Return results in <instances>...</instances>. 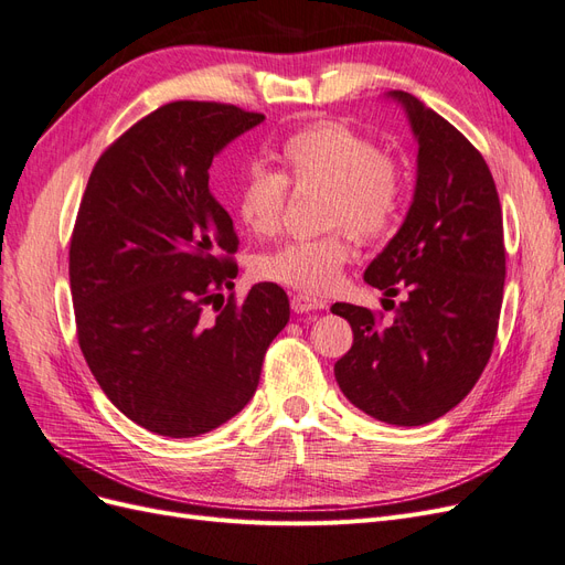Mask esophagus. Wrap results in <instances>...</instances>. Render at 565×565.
<instances>
[{"label": "esophagus", "mask_w": 565, "mask_h": 565, "mask_svg": "<svg viewBox=\"0 0 565 565\" xmlns=\"http://www.w3.org/2000/svg\"><path fill=\"white\" fill-rule=\"evenodd\" d=\"M292 309L295 313H309V311H320V309H328V303H324L322 299H316V297H309V295H295L292 297Z\"/></svg>", "instance_id": "esophagus-1"}]
</instances>
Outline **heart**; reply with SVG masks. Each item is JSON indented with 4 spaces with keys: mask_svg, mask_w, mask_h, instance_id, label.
Segmentation results:
<instances>
[{
    "mask_svg": "<svg viewBox=\"0 0 565 565\" xmlns=\"http://www.w3.org/2000/svg\"><path fill=\"white\" fill-rule=\"evenodd\" d=\"M282 174L249 167L235 191V212L243 226L270 237L282 226L289 185L297 193L322 191V226H347L361 241H377L396 224L405 177L398 160L347 125L318 122L285 139L278 150ZM351 259L347 231H330L311 241H292L256 259V276L324 295L339 282Z\"/></svg>",
    "mask_w": 565,
    "mask_h": 565,
    "instance_id": "obj_1",
    "label": "heart"
}]
</instances>
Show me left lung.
Wrapping results in <instances>:
<instances>
[{
	"label": "left lung",
	"mask_w": 565,
	"mask_h": 565,
	"mask_svg": "<svg viewBox=\"0 0 565 565\" xmlns=\"http://www.w3.org/2000/svg\"><path fill=\"white\" fill-rule=\"evenodd\" d=\"M391 96L417 136V188L365 282L403 301L391 322L363 306H332L353 330L334 377L365 415L419 426L465 401L483 374L498 337L507 252L500 195L481 152L415 96Z\"/></svg>",
	"instance_id": "1"
}]
</instances>
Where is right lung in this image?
Returning <instances> with one entry per match:
<instances>
[{
    "label": "right lung",
    "instance_id": "add662e5",
    "mask_svg": "<svg viewBox=\"0 0 565 565\" xmlns=\"http://www.w3.org/2000/svg\"><path fill=\"white\" fill-rule=\"evenodd\" d=\"M262 119L216 100L160 106L104 150L79 202V349L119 413L158 436L193 438L241 413L289 320L276 282L235 299L241 241L210 191L216 152Z\"/></svg>",
    "mask_w": 565,
    "mask_h": 565
}]
</instances>
